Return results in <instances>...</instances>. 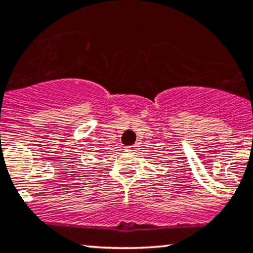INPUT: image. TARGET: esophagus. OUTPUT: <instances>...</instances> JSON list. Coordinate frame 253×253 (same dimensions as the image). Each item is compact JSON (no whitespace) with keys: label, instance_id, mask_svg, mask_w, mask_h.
<instances>
[{"label":"esophagus","instance_id":"34e87169","mask_svg":"<svg viewBox=\"0 0 253 253\" xmlns=\"http://www.w3.org/2000/svg\"><path fill=\"white\" fill-rule=\"evenodd\" d=\"M135 149H136V146H129L126 148V150H128V151H134Z\"/></svg>","mask_w":253,"mask_h":253}]
</instances>
